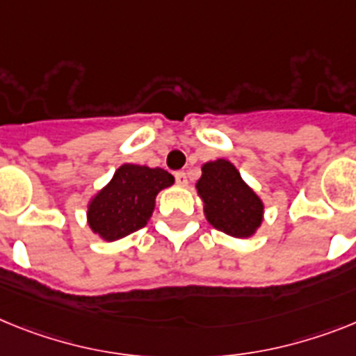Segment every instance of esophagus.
I'll list each match as a JSON object with an SVG mask.
<instances>
[{
  "mask_svg": "<svg viewBox=\"0 0 356 356\" xmlns=\"http://www.w3.org/2000/svg\"><path fill=\"white\" fill-rule=\"evenodd\" d=\"M175 183H177V186H181V188L188 186L186 173H184V172H177V173H175Z\"/></svg>",
  "mask_w": 356,
  "mask_h": 356,
  "instance_id": "esophagus-1",
  "label": "esophagus"
}]
</instances>
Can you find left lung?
Instances as JSON below:
<instances>
[{
	"mask_svg": "<svg viewBox=\"0 0 356 356\" xmlns=\"http://www.w3.org/2000/svg\"><path fill=\"white\" fill-rule=\"evenodd\" d=\"M195 183L206 220L229 237L248 238L264 220V202L228 159L208 161Z\"/></svg>",
	"mask_w": 356,
	"mask_h": 356,
	"instance_id": "obj_1",
	"label": "left lung"
}]
</instances>
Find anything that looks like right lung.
Here are the masks:
<instances>
[{"label": "right lung", "instance_id": "obj_1", "mask_svg": "<svg viewBox=\"0 0 356 356\" xmlns=\"http://www.w3.org/2000/svg\"><path fill=\"white\" fill-rule=\"evenodd\" d=\"M173 183L172 173L163 168L121 164L86 204L88 228L106 243L145 228L154 213L157 193Z\"/></svg>", "mask_w": 356, "mask_h": 356}]
</instances>
